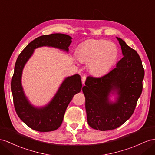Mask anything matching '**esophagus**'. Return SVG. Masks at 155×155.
<instances>
[{
	"mask_svg": "<svg viewBox=\"0 0 155 155\" xmlns=\"http://www.w3.org/2000/svg\"><path fill=\"white\" fill-rule=\"evenodd\" d=\"M86 77L85 76H83V77H82L81 80H82V82L83 84H84V82H85V81H86Z\"/></svg>",
	"mask_w": 155,
	"mask_h": 155,
	"instance_id": "obj_1",
	"label": "esophagus"
}]
</instances>
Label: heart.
<instances>
[{
  "mask_svg": "<svg viewBox=\"0 0 155 155\" xmlns=\"http://www.w3.org/2000/svg\"><path fill=\"white\" fill-rule=\"evenodd\" d=\"M118 54L114 43L101 39H90L82 42L76 53L79 61L88 62V70L95 76L109 72L117 61Z\"/></svg>",
  "mask_w": 155,
  "mask_h": 155,
  "instance_id": "heart-1",
  "label": "heart"
}]
</instances>
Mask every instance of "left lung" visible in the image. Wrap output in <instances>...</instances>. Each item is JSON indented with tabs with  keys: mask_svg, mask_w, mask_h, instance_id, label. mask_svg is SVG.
Segmentation results:
<instances>
[{
	"mask_svg": "<svg viewBox=\"0 0 155 155\" xmlns=\"http://www.w3.org/2000/svg\"><path fill=\"white\" fill-rule=\"evenodd\" d=\"M123 58L115 68L101 77H87L82 92L86 98L87 120L90 127L101 131L114 130L131 117L143 90L145 71L137 51L117 37ZM113 91L117 100H108Z\"/></svg>",
	"mask_w": 155,
	"mask_h": 155,
	"instance_id": "obj_1",
	"label": "left lung"
}]
</instances>
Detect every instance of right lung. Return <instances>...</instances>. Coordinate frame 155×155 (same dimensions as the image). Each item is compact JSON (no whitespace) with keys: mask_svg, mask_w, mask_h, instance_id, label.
<instances>
[{"mask_svg":"<svg viewBox=\"0 0 155 155\" xmlns=\"http://www.w3.org/2000/svg\"><path fill=\"white\" fill-rule=\"evenodd\" d=\"M71 39L69 35L61 33L38 37L23 50L15 62L11 81L15 110L21 120L34 130L50 132L61 126L67 106L74 95L81 91V78L79 74L67 77L48 105L42 108H35L29 104L23 91L21 78L23 67L37 48L48 46L68 51Z\"/></svg>","mask_w":155,"mask_h":155,"instance_id":"right-lung-1","label":"right lung"}]
</instances>
